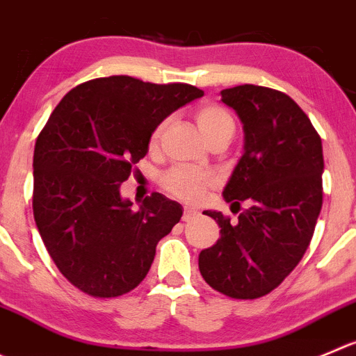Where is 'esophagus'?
<instances>
[{"label": "esophagus", "instance_id": "34e87169", "mask_svg": "<svg viewBox=\"0 0 356 356\" xmlns=\"http://www.w3.org/2000/svg\"><path fill=\"white\" fill-rule=\"evenodd\" d=\"M195 215H197V213H195L194 209L185 208V209H184V216H181V220H184V222H192V220L195 218Z\"/></svg>", "mask_w": 356, "mask_h": 356}]
</instances>
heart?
<instances>
[{
    "label": "heart",
    "instance_id": "b5f03b06",
    "mask_svg": "<svg viewBox=\"0 0 356 356\" xmlns=\"http://www.w3.org/2000/svg\"><path fill=\"white\" fill-rule=\"evenodd\" d=\"M195 122L206 141L218 134H234L236 124L234 118L225 108L218 104H202L195 113ZM165 122H161L154 129L150 138V145H155L159 141ZM161 187L172 197L181 199L185 202H197L202 195L206 194L209 187L215 184V176L208 171H195V169L184 168V165H175L168 169L161 176Z\"/></svg>",
    "mask_w": 356,
    "mask_h": 356
}]
</instances>
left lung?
<instances>
[{
    "mask_svg": "<svg viewBox=\"0 0 356 356\" xmlns=\"http://www.w3.org/2000/svg\"><path fill=\"white\" fill-rule=\"evenodd\" d=\"M245 129V154L223 191L243 209L238 222L204 211L220 239L199 253V270L216 292L259 299L296 269L313 238L323 202V150L309 117L285 92L245 86L222 90Z\"/></svg>",
    "mask_w": 356,
    "mask_h": 356,
    "instance_id": "8db88e82",
    "label": "left lung"
}]
</instances>
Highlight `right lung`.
<instances>
[{
	"label": "right lung",
	"mask_w": 356,
	"mask_h": 356,
	"mask_svg": "<svg viewBox=\"0 0 356 356\" xmlns=\"http://www.w3.org/2000/svg\"><path fill=\"white\" fill-rule=\"evenodd\" d=\"M202 94L127 74L94 79L71 89L38 134L36 227L60 274L87 296L111 299L136 289L157 243L180 222L178 202L154 192L133 209L120 184L147 155L155 127Z\"/></svg>",
	"instance_id": "obj_1"
}]
</instances>
